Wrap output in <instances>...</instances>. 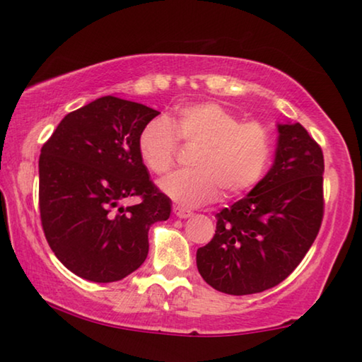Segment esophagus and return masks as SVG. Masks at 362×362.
<instances>
[{
	"label": "esophagus",
	"mask_w": 362,
	"mask_h": 362,
	"mask_svg": "<svg viewBox=\"0 0 362 362\" xmlns=\"http://www.w3.org/2000/svg\"><path fill=\"white\" fill-rule=\"evenodd\" d=\"M174 214L179 218H188L193 216L192 211H188V209H185V207H180V206H174Z\"/></svg>",
	"instance_id": "34e87169"
}]
</instances>
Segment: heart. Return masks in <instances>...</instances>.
I'll return each mask as SVG.
<instances>
[{
	"label": "heart",
	"instance_id": "heart-1",
	"mask_svg": "<svg viewBox=\"0 0 362 362\" xmlns=\"http://www.w3.org/2000/svg\"><path fill=\"white\" fill-rule=\"evenodd\" d=\"M176 132L174 133L173 131ZM177 137L198 146L192 170H180L159 182L170 198L185 206L211 203L218 196H238L262 180L273 155V137L260 121H243L217 102L182 107L175 118H155L142 127L137 148L153 174H168L177 158Z\"/></svg>",
	"mask_w": 362,
	"mask_h": 362
}]
</instances>
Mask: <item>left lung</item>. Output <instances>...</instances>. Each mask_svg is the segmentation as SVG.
Here are the masks:
<instances>
[{
	"instance_id": "obj_1",
	"label": "left lung",
	"mask_w": 362,
	"mask_h": 362,
	"mask_svg": "<svg viewBox=\"0 0 362 362\" xmlns=\"http://www.w3.org/2000/svg\"><path fill=\"white\" fill-rule=\"evenodd\" d=\"M273 168L246 198L217 214L216 235L196 252L214 289L249 296L289 276L308 252L324 217V156L308 131L279 124Z\"/></svg>"
}]
</instances>
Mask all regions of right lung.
Listing matches in <instances>:
<instances>
[{
	"mask_svg": "<svg viewBox=\"0 0 362 362\" xmlns=\"http://www.w3.org/2000/svg\"><path fill=\"white\" fill-rule=\"evenodd\" d=\"M159 112L100 97L60 121L40 155V217L52 252L76 276L113 283L142 265L148 230L170 199L150 180L137 139ZM134 195L139 203L122 206Z\"/></svg>",
	"mask_w": 362,
	"mask_h": 362,
	"instance_id": "1",
	"label": "right lung"
}]
</instances>
